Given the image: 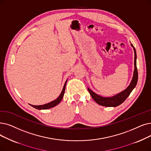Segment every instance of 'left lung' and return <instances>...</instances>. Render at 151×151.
<instances>
[{
	"mask_svg": "<svg viewBox=\"0 0 151 151\" xmlns=\"http://www.w3.org/2000/svg\"><path fill=\"white\" fill-rule=\"evenodd\" d=\"M131 45H132V46L133 47L134 52V70L133 79L130 84L129 85V86L125 90L121 92L120 93L111 97H102L101 96L96 94L90 89L88 88L89 93L91 94L92 98H93L96 102H97L98 104L101 105V106L105 107H116L118 106H119V105L122 104L127 99V98L129 96L133 89L136 86L137 79H138V73H137V70L136 67V52L133 45L132 44H131Z\"/></svg>",
	"mask_w": 151,
	"mask_h": 151,
	"instance_id": "obj_1",
	"label": "left lung"
}]
</instances>
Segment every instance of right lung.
I'll return each mask as SVG.
<instances>
[{"instance_id":"add662e5","label":"right lung","mask_w":151,"mask_h":151,"mask_svg":"<svg viewBox=\"0 0 151 151\" xmlns=\"http://www.w3.org/2000/svg\"><path fill=\"white\" fill-rule=\"evenodd\" d=\"M67 80L66 81V82H65V84H64V86L63 88V89L62 91V93L61 94H60V96H58V98H57V99L53 101H52L49 103H47L46 104H44V105H41V106H33V105H31V106L32 107H33L34 108L36 109H39V110H44V109H50V108H52V107H55V106H57V104H59L60 102V101H62V98L63 97V95H64V93H65V86H66V84H67Z\"/></svg>"}]
</instances>
